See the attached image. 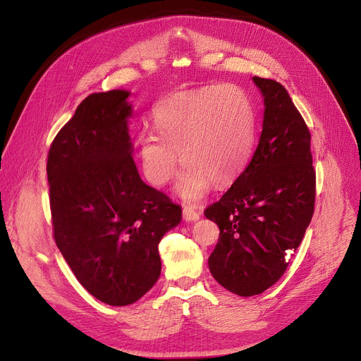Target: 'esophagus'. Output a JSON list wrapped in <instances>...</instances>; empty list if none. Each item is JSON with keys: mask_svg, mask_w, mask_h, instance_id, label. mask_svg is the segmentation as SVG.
<instances>
[{"mask_svg": "<svg viewBox=\"0 0 361 361\" xmlns=\"http://www.w3.org/2000/svg\"><path fill=\"white\" fill-rule=\"evenodd\" d=\"M183 218L185 221H197L200 218L199 212L195 209V206H184L183 209Z\"/></svg>", "mask_w": 361, "mask_h": 361, "instance_id": "1", "label": "esophagus"}]
</instances>
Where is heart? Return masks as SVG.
Instances as JSON below:
<instances>
[{
	"label": "heart",
	"mask_w": 361,
	"mask_h": 361,
	"mask_svg": "<svg viewBox=\"0 0 361 361\" xmlns=\"http://www.w3.org/2000/svg\"><path fill=\"white\" fill-rule=\"evenodd\" d=\"M158 136L142 131L137 158L146 180L164 187L178 157L184 168L177 192L199 200L215 185L231 184L247 166L256 137V112L249 93L235 85H211L176 93L152 111Z\"/></svg>",
	"instance_id": "heart-1"
}]
</instances>
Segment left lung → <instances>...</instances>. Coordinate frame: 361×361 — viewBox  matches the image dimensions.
<instances>
[{"label": "left lung", "mask_w": 361, "mask_h": 361, "mask_svg": "<svg viewBox=\"0 0 361 361\" xmlns=\"http://www.w3.org/2000/svg\"><path fill=\"white\" fill-rule=\"evenodd\" d=\"M264 98L263 126L245 169L204 209L219 238L209 269L224 288L250 297L287 271L314 212L310 131L281 83L253 78Z\"/></svg>", "instance_id": "1"}]
</instances>
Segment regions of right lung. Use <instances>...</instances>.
Segmentation results:
<instances>
[{
	"label": "right lung",
	"mask_w": 361,
	"mask_h": 361,
	"mask_svg": "<svg viewBox=\"0 0 361 361\" xmlns=\"http://www.w3.org/2000/svg\"><path fill=\"white\" fill-rule=\"evenodd\" d=\"M127 90L92 93L48 152L56 247L82 286L109 306L143 297L161 275L158 244L181 207L145 184L131 158Z\"/></svg>",
	"instance_id": "right-lung-1"
}]
</instances>
